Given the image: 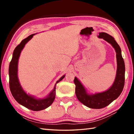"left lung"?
<instances>
[{"mask_svg":"<svg viewBox=\"0 0 134 134\" xmlns=\"http://www.w3.org/2000/svg\"><path fill=\"white\" fill-rule=\"evenodd\" d=\"M98 37L110 43L116 52L117 71L114 82L107 90L94 94L88 93L80 80L75 77V94L77 98L85 106L93 109H100L107 106L117 99L122 92L125 84V66L120 46L112 36L105 32H100Z\"/></svg>","mask_w":134,"mask_h":134,"instance_id":"obj_1","label":"left lung"}]
</instances>
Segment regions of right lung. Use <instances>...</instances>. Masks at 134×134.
I'll list each match as a JSON object with an SVG mask.
<instances>
[{"instance_id": "obj_1", "label": "right lung", "mask_w": 134, "mask_h": 134, "mask_svg": "<svg viewBox=\"0 0 134 134\" xmlns=\"http://www.w3.org/2000/svg\"><path fill=\"white\" fill-rule=\"evenodd\" d=\"M35 35H31L23 40L20 44L15 48L9 66V87L12 96L18 103L32 111H38L47 108L53 103L55 98L56 84L62 80L65 75L62 76L56 82L53 90L44 98H36L34 96L27 94L24 91L20 84L18 77V60L25 44L33 37Z\"/></svg>"}]
</instances>
